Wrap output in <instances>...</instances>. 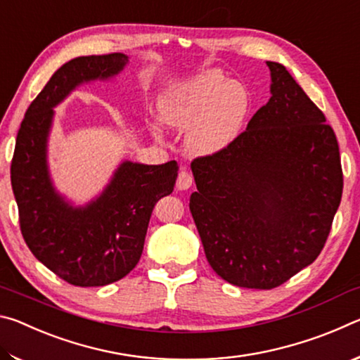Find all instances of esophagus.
Here are the masks:
<instances>
[{
  "instance_id": "34e87169",
  "label": "esophagus",
  "mask_w": 360,
  "mask_h": 360,
  "mask_svg": "<svg viewBox=\"0 0 360 360\" xmlns=\"http://www.w3.org/2000/svg\"><path fill=\"white\" fill-rule=\"evenodd\" d=\"M193 184V178L192 174L187 172V169L182 168L179 172V176H178V181H176V187H178V191H187L188 187H191Z\"/></svg>"
}]
</instances>
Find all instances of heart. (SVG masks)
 <instances>
[{
  "label": "heart",
  "instance_id": "heart-1",
  "mask_svg": "<svg viewBox=\"0 0 360 360\" xmlns=\"http://www.w3.org/2000/svg\"><path fill=\"white\" fill-rule=\"evenodd\" d=\"M163 124L186 130L184 144L193 155H217L245 130L252 95L245 84L208 70L174 82L157 103Z\"/></svg>",
  "mask_w": 360,
  "mask_h": 360
}]
</instances>
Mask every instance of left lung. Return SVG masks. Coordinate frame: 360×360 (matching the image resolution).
Masks as SVG:
<instances>
[{"label": "left lung", "instance_id": "obj_1", "mask_svg": "<svg viewBox=\"0 0 360 360\" xmlns=\"http://www.w3.org/2000/svg\"><path fill=\"white\" fill-rule=\"evenodd\" d=\"M270 100L227 150L192 162V217L225 281L273 289L313 264L343 193L337 136L281 63Z\"/></svg>", "mask_w": 360, "mask_h": 360}]
</instances>
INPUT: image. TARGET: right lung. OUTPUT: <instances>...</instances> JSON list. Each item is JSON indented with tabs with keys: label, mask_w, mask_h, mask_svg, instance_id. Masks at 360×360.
I'll return each mask as SVG.
<instances>
[{
	"label": "right lung",
	"mask_w": 360,
	"mask_h": 360,
	"mask_svg": "<svg viewBox=\"0 0 360 360\" xmlns=\"http://www.w3.org/2000/svg\"><path fill=\"white\" fill-rule=\"evenodd\" d=\"M129 63L125 53L77 57L58 68L33 100L17 133L11 184L20 230L41 264L66 283L96 288L119 281L136 266L155 203L173 192L178 163L124 160L103 192L75 206L57 192L47 165L53 108L79 85L108 81Z\"/></svg>",
	"instance_id": "right-lung-1"
}]
</instances>
